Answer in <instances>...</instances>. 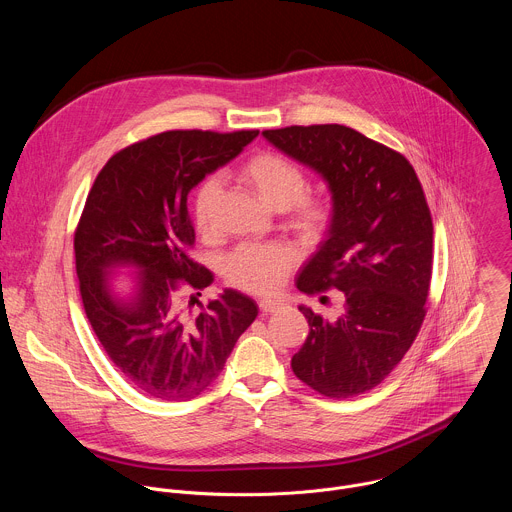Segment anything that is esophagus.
I'll use <instances>...</instances> for the list:
<instances>
[{
  "label": "esophagus",
  "instance_id": "esophagus-1",
  "mask_svg": "<svg viewBox=\"0 0 512 512\" xmlns=\"http://www.w3.org/2000/svg\"><path fill=\"white\" fill-rule=\"evenodd\" d=\"M279 308H281L279 302H271V300H261V302H259V310H261L263 314H273V312H277Z\"/></svg>",
  "mask_w": 512,
  "mask_h": 512
}]
</instances>
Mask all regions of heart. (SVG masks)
Returning <instances> with one entry per match:
<instances>
[{
  "mask_svg": "<svg viewBox=\"0 0 512 512\" xmlns=\"http://www.w3.org/2000/svg\"><path fill=\"white\" fill-rule=\"evenodd\" d=\"M245 182L263 204L273 210H289V223L304 239H318L332 221V200L326 194L304 192L308 182L304 170L291 160L259 152L239 170ZM221 192L218 180L206 176L192 194V214L198 233L210 235L216 196ZM296 265V255L281 245H243L227 259L229 279L253 291L269 296L285 283Z\"/></svg>",
  "mask_w": 512,
  "mask_h": 512,
  "instance_id": "b5f03b06",
  "label": "heart"
}]
</instances>
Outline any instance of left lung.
I'll return each mask as SVG.
<instances>
[{
  "mask_svg": "<svg viewBox=\"0 0 512 512\" xmlns=\"http://www.w3.org/2000/svg\"><path fill=\"white\" fill-rule=\"evenodd\" d=\"M263 135L322 174L334 202L328 239L302 269L298 289L342 291V312L324 320L300 306L310 334L291 369L330 399L367 393L401 362L427 314L433 223L421 182L403 154L346 125Z\"/></svg>",
  "mask_w": 512,
  "mask_h": 512,
  "instance_id": "obj_1",
  "label": "left lung"
}]
</instances>
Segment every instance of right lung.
<instances>
[{
	"label": "right lung",
	"instance_id": "right-lung-1",
	"mask_svg": "<svg viewBox=\"0 0 512 512\" xmlns=\"http://www.w3.org/2000/svg\"><path fill=\"white\" fill-rule=\"evenodd\" d=\"M257 129L216 133L172 129L135 141L103 166L75 231L79 289L87 318L123 379L160 401L198 397L218 375L257 304L227 289L194 313L212 273L190 257L188 192L257 137ZM140 269L133 301H117L107 272Z\"/></svg>",
	"mask_w": 512,
	"mask_h": 512
}]
</instances>
